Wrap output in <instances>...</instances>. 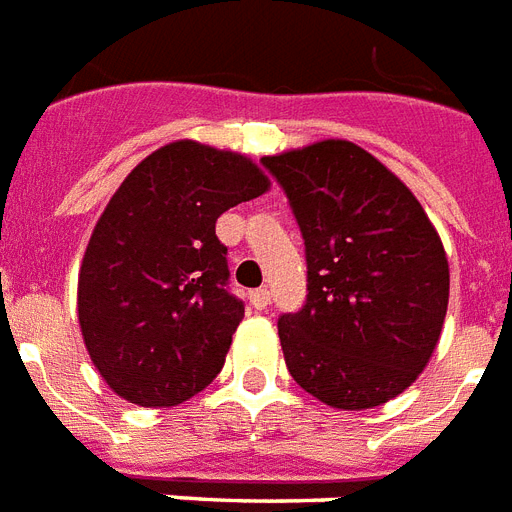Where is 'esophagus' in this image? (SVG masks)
<instances>
[{"instance_id":"obj_1","label":"esophagus","mask_w":512,"mask_h":512,"mask_svg":"<svg viewBox=\"0 0 512 512\" xmlns=\"http://www.w3.org/2000/svg\"><path fill=\"white\" fill-rule=\"evenodd\" d=\"M269 304V290L267 288H259L251 293V306L253 309H267Z\"/></svg>"}]
</instances>
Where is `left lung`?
<instances>
[{"label":"left lung","instance_id":"left-lung-1","mask_svg":"<svg viewBox=\"0 0 512 512\" xmlns=\"http://www.w3.org/2000/svg\"><path fill=\"white\" fill-rule=\"evenodd\" d=\"M304 232L309 296L277 322L285 365L335 410H372L418 380L439 343L449 261L420 200L349 140L261 158Z\"/></svg>","mask_w":512,"mask_h":512}]
</instances>
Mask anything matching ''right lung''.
Listing matches in <instances>:
<instances>
[{
	"label": "right lung",
	"mask_w": 512,
	"mask_h": 512,
	"mask_svg": "<svg viewBox=\"0 0 512 512\" xmlns=\"http://www.w3.org/2000/svg\"><path fill=\"white\" fill-rule=\"evenodd\" d=\"M272 187L235 150L177 140L142 158L94 224L79 327L100 378L140 407H177L224 367L243 304L224 285L216 219Z\"/></svg>",
	"instance_id": "right-lung-1"
}]
</instances>
